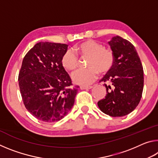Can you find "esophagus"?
I'll list each match as a JSON object with an SVG mask.
<instances>
[{
	"label": "esophagus",
	"instance_id": "esophagus-1",
	"mask_svg": "<svg viewBox=\"0 0 158 158\" xmlns=\"http://www.w3.org/2000/svg\"><path fill=\"white\" fill-rule=\"evenodd\" d=\"M93 86L92 85H81L80 86V89L81 90H85V89H92Z\"/></svg>",
	"mask_w": 158,
	"mask_h": 158
}]
</instances>
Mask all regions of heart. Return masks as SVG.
<instances>
[{
  "instance_id": "heart-1",
  "label": "heart",
  "mask_w": 158,
  "mask_h": 158,
  "mask_svg": "<svg viewBox=\"0 0 158 158\" xmlns=\"http://www.w3.org/2000/svg\"><path fill=\"white\" fill-rule=\"evenodd\" d=\"M74 52L80 57H89L88 68L80 69L73 75L77 84L86 85L95 81L98 72L104 74L109 72L114 65V55L111 49H105L100 42L88 40L74 47ZM61 64L66 70L74 72L79 65L78 58L71 51L68 50L61 57Z\"/></svg>"
}]
</instances>
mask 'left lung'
<instances>
[{
    "label": "left lung",
    "mask_w": 158,
    "mask_h": 158,
    "mask_svg": "<svg viewBox=\"0 0 158 158\" xmlns=\"http://www.w3.org/2000/svg\"><path fill=\"white\" fill-rule=\"evenodd\" d=\"M114 55V63L100 81L108 83L105 98L98 105L112 117H121L134 111L139 103L143 89V70L135 47L120 36L109 42Z\"/></svg>",
    "instance_id": "8db88e82"
}]
</instances>
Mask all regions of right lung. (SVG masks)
<instances>
[{
    "mask_svg": "<svg viewBox=\"0 0 158 158\" xmlns=\"http://www.w3.org/2000/svg\"><path fill=\"white\" fill-rule=\"evenodd\" d=\"M67 49L65 44L38 42L23 59L20 93L26 109L40 121H60L74 105L79 86L71 87V78L61 64Z\"/></svg>",
    "mask_w": 158,
    "mask_h": 158,
    "instance_id": "add662e5",
    "label": "right lung"
}]
</instances>
